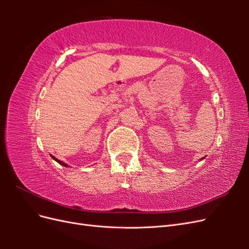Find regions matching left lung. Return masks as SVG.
Returning <instances> with one entry per match:
<instances>
[{
	"mask_svg": "<svg viewBox=\"0 0 249 249\" xmlns=\"http://www.w3.org/2000/svg\"><path fill=\"white\" fill-rule=\"evenodd\" d=\"M201 160H202V159H201Z\"/></svg>",
	"mask_w": 249,
	"mask_h": 249,
	"instance_id": "1",
	"label": "left lung"
}]
</instances>
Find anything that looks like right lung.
I'll use <instances>...</instances> for the list:
<instances>
[{"label":"right lung","instance_id":"right-lung-1","mask_svg":"<svg viewBox=\"0 0 249 249\" xmlns=\"http://www.w3.org/2000/svg\"><path fill=\"white\" fill-rule=\"evenodd\" d=\"M51 157H52V158H53V159H54V160H55L56 162H58L59 164H61V165H63V166H65V167H69V165H67V164H65V163H64V162H62V161H60V160H58V159H57V158H55L54 156H52V155H51Z\"/></svg>","mask_w":249,"mask_h":249}]
</instances>
